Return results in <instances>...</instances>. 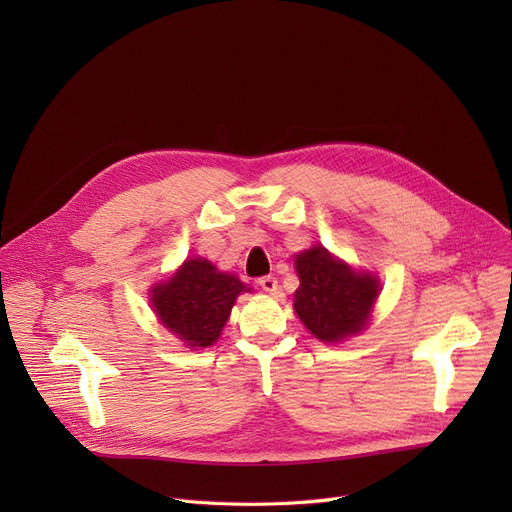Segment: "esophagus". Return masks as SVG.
Masks as SVG:
<instances>
[{
	"instance_id": "34e87169",
	"label": "esophagus",
	"mask_w": 512,
	"mask_h": 512,
	"mask_svg": "<svg viewBox=\"0 0 512 512\" xmlns=\"http://www.w3.org/2000/svg\"><path fill=\"white\" fill-rule=\"evenodd\" d=\"M265 292H276L278 290V280L274 278V276H263V278H259V282H257Z\"/></svg>"
}]
</instances>
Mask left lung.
<instances>
[{
	"label": "left lung",
	"instance_id": "1",
	"mask_svg": "<svg viewBox=\"0 0 512 512\" xmlns=\"http://www.w3.org/2000/svg\"><path fill=\"white\" fill-rule=\"evenodd\" d=\"M301 286L294 292V311L307 330L324 342H338L365 328L378 299V280L353 272L324 247L297 257Z\"/></svg>",
	"mask_w": 512,
	"mask_h": 512
}]
</instances>
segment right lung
Wrapping results in <instances>:
<instances>
[{
    "label": "right lung",
    "instance_id": "obj_1",
    "mask_svg": "<svg viewBox=\"0 0 512 512\" xmlns=\"http://www.w3.org/2000/svg\"><path fill=\"white\" fill-rule=\"evenodd\" d=\"M236 276L215 270L207 259H188L166 282L153 286L151 305L172 334L188 346H211L220 338L240 292Z\"/></svg>",
    "mask_w": 512,
    "mask_h": 512
}]
</instances>
